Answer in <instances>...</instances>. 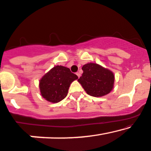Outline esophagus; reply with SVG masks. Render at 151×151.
I'll return each instance as SVG.
<instances>
[{
    "label": "esophagus",
    "mask_w": 151,
    "mask_h": 151,
    "mask_svg": "<svg viewBox=\"0 0 151 151\" xmlns=\"http://www.w3.org/2000/svg\"><path fill=\"white\" fill-rule=\"evenodd\" d=\"M76 75L78 76V78H80V76H81V73H80L77 72V73H76Z\"/></svg>",
    "instance_id": "1"
}]
</instances>
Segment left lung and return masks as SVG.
<instances>
[{
    "label": "left lung",
    "instance_id": "left-lung-1",
    "mask_svg": "<svg viewBox=\"0 0 151 151\" xmlns=\"http://www.w3.org/2000/svg\"><path fill=\"white\" fill-rule=\"evenodd\" d=\"M82 70L83 73L78 81L90 96L101 97L112 91L114 75L111 70L93 63L84 65Z\"/></svg>",
    "mask_w": 151,
    "mask_h": 151
}]
</instances>
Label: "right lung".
Returning <instances> with one entry per match:
<instances>
[{
	"mask_svg": "<svg viewBox=\"0 0 151 151\" xmlns=\"http://www.w3.org/2000/svg\"><path fill=\"white\" fill-rule=\"evenodd\" d=\"M78 78L66 67L55 66L40 79L41 96L49 102H60L66 97L70 83Z\"/></svg>",
	"mask_w": 151,
	"mask_h": 151,
	"instance_id": "add662e5",
	"label": "right lung"
}]
</instances>
